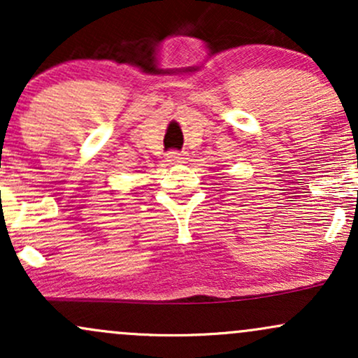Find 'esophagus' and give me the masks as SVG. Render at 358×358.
<instances>
[{
    "mask_svg": "<svg viewBox=\"0 0 358 358\" xmlns=\"http://www.w3.org/2000/svg\"><path fill=\"white\" fill-rule=\"evenodd\" d=\"M185 159V153L182 151H170V153L166 155V162L171 163V165H175V163H183Z\"/></svg>",
    "mask_w": 358,
    "mask_h": 358,
    "instance_id": "1",
    "label": "esophagus"
}]
</instances>
